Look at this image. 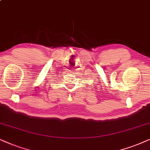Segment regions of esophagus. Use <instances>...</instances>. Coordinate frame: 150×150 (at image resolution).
Masks as SVG:
<instances>
[{"instance_id":"esophagus-1","label":"esophagus","mask_w":150,"mask_h":150,"mask_svg":"<svg viewBox=\"0 0 150 150\" xmlns=\"http://www.w3.org/2000/svg\"><path fill=\"white\" fill-rule=\"evenodd\" d=\"M71 73H75V71H73V70H72Z\"/></svg>"}]
</instances>
